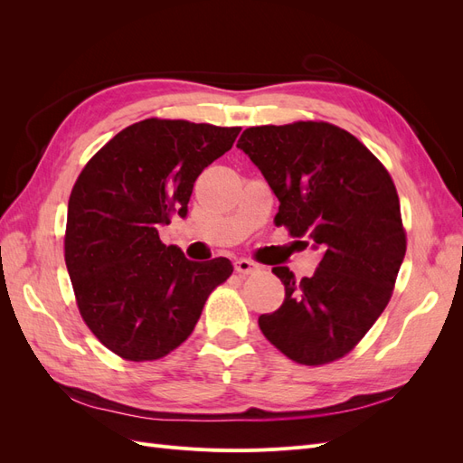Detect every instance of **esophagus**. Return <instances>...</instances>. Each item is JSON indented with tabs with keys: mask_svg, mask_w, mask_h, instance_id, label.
<instances>
[{
	"mask_svg": "<svg viewBox=\"0 0 463 463\" xmlns=\"http://www.w3.org/2000/svg\"><path fill=\"white\" fill-rule=\"evenodd\" d=\"M233 266H235V272L241 274V276L253 274V272L259 269V266H257L253 260H249V259H237V260L233 262Z\"/></svg>",
	"mask_w": 463,
	"mask_h": 463,
	"instance_id": "esophagus-1",
	"label": "esophagus"
}]
</instances>
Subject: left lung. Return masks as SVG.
I'll return each mask as SVG.
<instances>
[{
	"mask_svg": "<svg viewBox=\"0 0 463 463\" xmlns=\"http://www.w3.org/2000/svg\"><path fill=\"white\" fill-rule=\"evenodd\" d=\"M279 201L276 226L325 249L311 278L286 266V299L259 317L272 345L301 365L342 359L383 315L405 257L396 185L361 141L326 121L249 128L237 141Z\"/></svg>",
	"mask_w": 463,
	"mask_h": 463,
	"instance_id": "1",
	"label": "left lung"
}]
</instances>
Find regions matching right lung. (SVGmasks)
<instances>
[{
	"label": "right lung",
	"instance_id": "obj_1",
	"mask_svg": "<svg viewBox=\"0 0 463 463\" xmlns=\"http://www.w3.org/2000/svg\"><path fill=\"white\" fill-rule=\"evenodd\" d=\"M241 128L150 118L82 167L67 208L65 264L79 313L109 352L154 361L184 344L233 266L185 259L158 228L187 216L193 185Z\"/></svg>",
	"mask_w": 463,
	"mask_h": 463
}]
</instances>
